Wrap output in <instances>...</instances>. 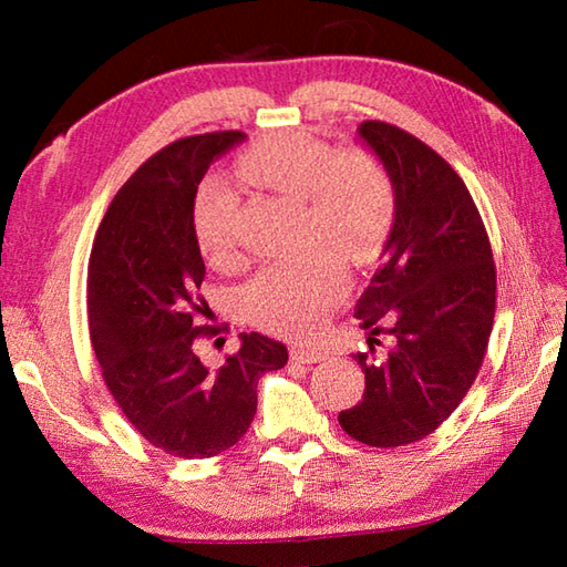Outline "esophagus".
Returning a JSON list of instances; mask_svg holds the SVG:
<instances>
[{
	"instance_id": "34e87169",
	"label": "esophagus",
	"mask_w": 567,
	"mask_h": 567,
	"mask_svg": "<svg viewBox=\"0 0 567 567\" xmlns=\"http://www.w3.org/2000/svg\"><path fill=\"white\" fill-rule=\"evenodd\" d=\"M290 358L295 360V363H305V365H311V363H321L323 358H327V353L319 351V348H305V346H292L290 351Z\"/></svg>"
}]
</instances>
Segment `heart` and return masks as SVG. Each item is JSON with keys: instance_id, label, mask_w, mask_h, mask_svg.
I'll list each match as a JSON object with an SVG mask.
<instances>
[{"instance_id": "heart-1", "label": "heart", "mask_w": 567, "mask_h": 567, "mask_svg": "<svg viewBox=\"0 0 567 567\" xmlns=\"http://www.w3.org/2000/svg\"><path fill=\"white\" fill-rule=\"evenodd\" d=\"M248 183L305 204L309 240H327L348 258L365 260L390 236L394 187L382 163L363 151L339 153L307 131H285L258 141L238 161ZM238 195L219 177L197 189L192 226L202 256L226 265L236 252ZM348 290L343 260L321 250L302 262L272 265L244 290V311L258 327L307 336Z\"/></svg>"}]
</instances>
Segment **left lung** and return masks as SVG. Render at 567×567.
Instances as JSON below:
<instances>
[{
  "mask_svg": "<svg viewBox=\"0 0 567 567\" xmlns=\"http://www.w3.org/2000/svg\"><path fill=\"white\" fill-rule=\"evenodd\" d=\"M358 136L392 179L394 221L355 319L370 331V353L380 321H390L392 346L380 360L355 355L365 392L339 424L360 443L396 449L436 431L475 382L497 272L475 202L436 151L384 122H363Z\"/></svg>",
  "mask_w": 567,
  "mask_h": 567,
  "instance_id": "left-lung-1",
  "label": "left lung"
}]
</instances>
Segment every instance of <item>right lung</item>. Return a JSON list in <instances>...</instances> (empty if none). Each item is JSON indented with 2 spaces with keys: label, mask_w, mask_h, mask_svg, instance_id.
Listing matches in <instances>:
<instances>
[{
  "label": "right lung",
  "mask_w": 567,
  "mask_h": 567,
  "mask_svg": "<svg viewBox=\"0 0 567 567\" xmlns=\"http://www.w3.org/2000/svg\"><path fill=\"white\" fill-rule=\"evenodd\" d=\"M246 138L240 131L187 136L143 163L116 192L94 236L87 270L90 339L118 409L155 449L212 457L231 449L258 409V380L287 363V348L240 333L224 365L199 360L197 295L204 260L192 226L197 185Z\"/></svg>",
  "instance_id": "right-lung-1"
}]
</instances>
